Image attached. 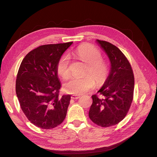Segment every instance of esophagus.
Segmentation results:
<instances>
[{"instance_id":"1","label":"esophagus","mask_w":157,"mask_h":157,"mask_svg":"<svg viewBox=\"0 0 157 157\" xmlns=\"http://www.w3.org/2000/svg\"><path fill=\"white\" fill-rule=\"evenodd\" d=\"M80 96H78V95H72L71 96V99H77L78 98H80Z\"/></svg>"}]
</instances>
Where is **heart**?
I'll return each mask as SVG.
<instances>
[{"instance_id": "b5f03b06", "label": "heart", "mask_w": 157, "mask_h": 157, "mask_svg": "<svg viewBox=\"0 0 157 157\" xmlns=\"http://www.w3.org/2000/svg\"><path fill=\"white\" fill-rule=\"evenodd\" d=\"M73 54L83 62L87 63L82 77L72 78L63 85L65 92L71 94H82L88 92L95 86L101 85L106 81L109 74V67L103 59L101 52L93 45H80L73 52ZM70 58L64 54L57 64V71L61 77L67 79L70 76ZM89 75H88V74Z\"/></svg>"}]
</instances>
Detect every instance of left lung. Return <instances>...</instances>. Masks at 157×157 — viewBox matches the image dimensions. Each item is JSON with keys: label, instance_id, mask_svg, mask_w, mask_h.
Instances as JSON below:
<instances>
[{"label": "left lung", "instance_id": "obj_1", "mask_svg": "<svg viewBox=\"0 0 157 157\" xmlns=\"http://www.w3.org/2000/svg\"><path fill=\"white\" fill-rule=\"evenodd\" d=\"M96 41L109 57L111 70L98 92L99 96H92L89 117L97 125L109 127L122 121L129 111L134 97V76L126 57L116 46L107 41Z\"/></svg>", "mask_w": 157, "mask_h": 157}]
</instances>
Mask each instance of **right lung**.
<instances>
[{"instance_id": "1", "label": "right lung", "mask_w": 157, "mask_h": 157, "mask_svg": "<svg viewBox=\"0 0 157 157\" xmlns=\"http://www.w3.org/2000/svg\"><path fill=\"white\" fill-rule=\"evenodd\" d=\"M72 44L40 46L25 56L19 68L16 92L20 107L27 119L42 129L58 126L67 115L71 96H59L57 64Z\"/></svg>"}]
</instances>
